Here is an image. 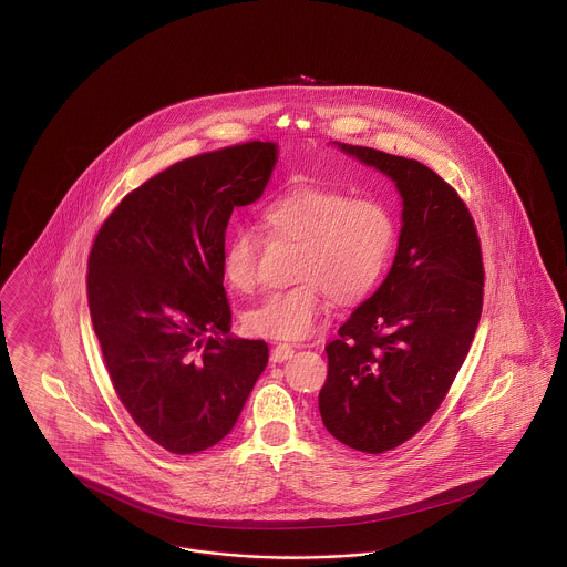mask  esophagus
Masks as SVG:
<instances>
[{
    "label": "esophagus",
    "instance_id": "34e87169",
    "mask_svg": "<svg viewBox=\"0 0 567 567\" xmlns=\"http://www.w3.org/2000/svg\"><path fill=\"white\" fill-rule=\"evenodd\" d=\"M293 347L291 344H278V347H274L270 352L271 363H282V361H287V359H291L293 357Z\"/></svg>",
    "mask_w": 567,
    "mask_h": 567
}]
</instances>
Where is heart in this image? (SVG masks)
Wrapping results in <instances>:
<instances>
[{"mask_svg":"<svg viewBox=\"0 0 567 567\" xmlns=\"http://www.w3.org/2000/svg\"><path fill=\"white\" fill-rule=\"evenodd\" d=\"M270 240L297 244L296 287L276 291L246 312L250 333L299 342L321 323L329 297L354 306L377 289L395 244V220L372 197H349L321 185H296L261 208ZM261 238L240 227L223 246L220 274L236 293L257 285Z\"/></svg>","mask_w":567,"mask_h":567,"instance_id":"1","label":"heart"}]
</instances>
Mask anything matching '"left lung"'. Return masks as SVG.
<instances>
[{
  "label": "left lung",
  "mask_w": 567,
  "mask_h": 567,
  "mask_svg": "<svg viewBox=\"0 0 567 567\" xmlns=\"http://www.w3.org/2000/svg\"><path fill=\"white\" fill-rule=\"evenodd\" d=\"M338 146L386 174L404 199L393 266L324 347L329 372L319 393L327 432L380 455L410 440L444 402L481 321L485 266L465 202L433 169L368 146Z\"/></svg>",
  "instance_id": "obj_1"
}]
</instances>
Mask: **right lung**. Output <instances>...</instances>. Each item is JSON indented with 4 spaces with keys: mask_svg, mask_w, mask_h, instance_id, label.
Masks as SVG:
<instances>
[{
    "mask_svg": "<svg viewBox=\"0 0 567 567\" xmlns=\"http://www.w3.org/2000/svg\"><path fill=\"white\" fill-rule=\"evenodd\" d=\"M276 153L255 140L169 165L123 197L91 246L86 297L112 386L174 455L231 432L268 365L264 340L229 336L220 255L229 216L261 197Z\"/></svg>",
    "mask_w": 567,
    "mask_h": 567,
    "instance_id": "obj_1",
    "label": "right lung"
}]
</instances>
